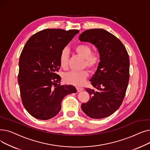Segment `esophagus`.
I'll use <instances>...</instances> for the list:
<instances>
[{"label":"esophagus","instance_id":"1","mask_svg":"<svg viewBox=\"0 0 150 150\" xmlns=\"http://www.w3.org/2000/svg\"><path fill=\"white\" fill-rule=\"evenodd\" d=\"M76 90H77L78 92H80L83 90V88H81V87H76Z\"/></svg>","mask_w":150,"mask_h":150}]
</instances>
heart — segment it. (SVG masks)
Returning a JSON list of instances; mask_svg holds the SVG:
<instances>
[{
  "label": "heart",
  "instance_id": "1",
  "mask_svg": "<svg viewBox=\"0 0 150 150\" xmlns=\"http://www.w3.org/2000/svg\"><path fill=\"white\" fill-rule=\"evenodd\" d=\"M74 51L84 58L83 67H86L91 71L96 70L98 66L101 57L98 51H92V47L87 44H81L74 47ZM59 64L62 69H66L68 65L69 52L66 49H62L59 54ZM88 76L86 70L79 72L71 71L63 75V80L69 84L81 86Z\"/></svg>",
  "mask_w": 150,
  "mask_h": 150
}]
</instances>
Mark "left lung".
<instances>
[{"label":"left lung","mask_w":150,"mask_h":150,"mask_svg":"<svg viewBox=\"0 0 150 150\" xmlns=\"http://www.w3.org/2000/svg\"><path fill=\"white\" fill-rule=\"evenodd\" d=\"M79 39L93 44L101 57L90 80L96 89H86L90 99L81 104V109L92 119H103L112 114L122 103L129 79V55L119 39L104 29L86 30Z\"/></svg>","instance_id":"left-lung-1"}]
</instances>
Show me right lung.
<instances>
[{"label": "right lung", "mask_w": 150, "mask_h": 150, "mask_svg": "<svg viewBox=\"0 0 150 150\" xmlns=\"http://www.w3.org/2000/svg\"><path fill=\"white\" fill-rule=\"evenodd\" d=\"M79 30L45 29L35 33L21 52L18 83L22 104L36 119L48 120L57 115L64 97L76 92L72 85H61L57 74L59 54Z\"/></svg>", "instance_id": "obj_1"}]
</instances>
